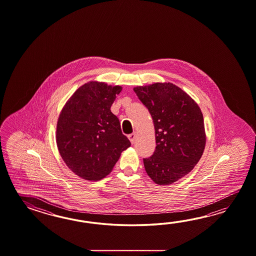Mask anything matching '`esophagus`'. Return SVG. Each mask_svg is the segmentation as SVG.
Wrapping results in <instances>:
<instances>
[{
	"label": "esophagus",
	"instance_id": "1",
	"mask_svg": "<svg viewBox=\"0 0 256 256\" xmlns=\"http://www.w3.org/2000/svg\"><path fill=\"white\" fill-rule=\"evenodd\" d=\"M128 138H129V140H130V142H132V144H134V141H136V132H134V134H129V136H128Z\"/></svg>",
	"mask_w": 256,
	"mask_h": 256
}]
</instances>
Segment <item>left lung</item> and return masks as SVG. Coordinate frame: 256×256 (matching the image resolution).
Masks as SVG:
<instances>
[{"mask_svg": "<svg viewBox=\"0 0 256 256\" xmlns=\"http://www.w3.org/2000/svg\"><path fill=\"white\" fill-rule=\"evenodd\" d=\"M152 116L156 150L144 158L147 174L158 185H169L188 174L205 149L200 108L188 94L170 82L134 88Z\"/></svg>", "mask_w": 256, "mask_h": 256, "instance_id": "left-lung-1", "label": "left lung"}]
</instances>
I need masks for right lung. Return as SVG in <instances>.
Segmentation results:
<instances>
[{
	"label": "right lung",
	"mask_w": 256,
	"mask_h": 256,
	"mask_svg": "<svg viewBox=\"0 0 256 256\" xmlns=\"http://www.w3.org/2000/svg\"><path fill=\"white\" fill-rule=\"evenodd\" d=\"M120 86L90 82L78 88L60 112L56 144L73 173L86 180L109 174L130 142L110 112Z\"/></svg>",
	"instance_id": "right-lung-1"
}]
</instances>
